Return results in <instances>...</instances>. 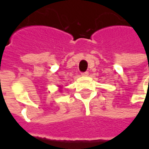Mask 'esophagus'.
<instances>
[{"label":"esophagus","mask_w":149,"mask_h":149,"mask_svg":"<svg viewBox=\"0 0 149 149\" xmlns=\"http://www.w3.org/2000/svg\"><path fill=\"white\" fill-rule=\"evenodd\" d=\"M81 75H82V76H85V77H86V76H88V72H82V73H81Z\"/></svg>","instance_id":"obj_1"}]
</instances>
